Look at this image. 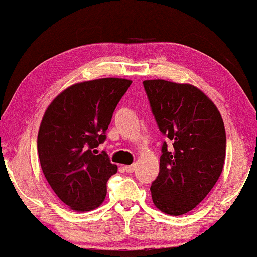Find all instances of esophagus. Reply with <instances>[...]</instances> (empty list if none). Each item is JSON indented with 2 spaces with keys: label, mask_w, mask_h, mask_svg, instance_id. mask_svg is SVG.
<instances>
[{
  "label": "esophagus",
  "mask_w": 257,
  "mask_h": 257,
  "mask_svg": "<svg viewBox=\"0 0 257 257\" xmlns=\"http://www.w3.org/2000/svg\"><path fill=\"white\" fill-rule=\"evenodd\" d=\"M124 171L126 173H133L135 171V165H129V166H124Z\"/></svg>",
  "instance_id": "esophagus-1"
}]
</instances>
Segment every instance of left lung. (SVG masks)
I'll list each match as a JSON object with an SVG mask.
<instances>
[{
	"label": "left lung",
	"instance_id": "1",
	"mask_svg": "<svg viewBox=\"0 0 257 257\" xmlns=\"http://www.w3.org/2000/svg\"><path fill=\"white\" fill-rule=\"evenodd\" d=\"M144 87L159 131L167 138L151 186L153 203L167 215H184L209 194L223 171L222 116L212 100L190 84L154 79L145 80Z\"/></svg>",
	"mask_w": 257,
	"mask_h": 257
}]
</instances>
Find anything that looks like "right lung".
<instances>
[{
	"mask_svg": "<svg viewBox=\"0 0 257 257\" xmlns=\"http://www.w3.org/2000/svg\"><path fill=\"white\" fill-rule=\"evenodd\" d=\"M132 80L102 78L74 84L48 106L38 134L40 165L59 199L74 211L98 207L106 196V183L117 172L105 141L112 113Z\"/></svg>",
	"mask_w": 257,
	"mask_h": 257,
	"instance_id": "1",
	"label": "right lung"
}]
</instances>
